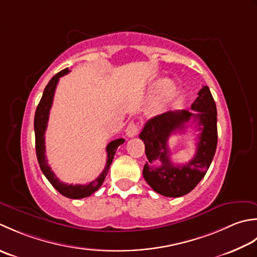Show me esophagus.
<instances>
[{
    "label": "esophagus",
    "instance_id": "obj_1",
    "mask_svg": "<svg viewBox=\"0 0 257 257\" xmlns=\"http://www.w3.org/2000/svg\"><path fill=\"white\" fill-rule=\"evenodd\" d=\"M139 130H140V127L138 124L134 122H131V123H128L126 130H125V133H126L128 138H134V136L138 135Z\"/></svg>",
    "mask_w": 257,
    "mask_h": 257
}]
</instances>
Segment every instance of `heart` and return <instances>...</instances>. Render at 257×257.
<instances>
[{"mask_svg": "<svg viewBox=\"0 0 257 257\" xmlns=\"http://www.w3.org/2000/svg\"><path fill=\"white\" fill-rule=\"evenodd\" d=\"M163 92V95L166 99H172L177 94V87L173 83H170L167 78H159L156 80L150 88V97H154Z\"/></svg>", "mask_w": 257, "mask_h": 257, "instance_id": "obj_1", "label": "heart"}]
</instances>
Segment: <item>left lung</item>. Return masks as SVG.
Here are the masks:
<instances>
[{
  "instance_id": "left-lung-1",
  "label": "left lung",
  "mask_w": 257,
  "mask_h": 257,
  "mask_svg": "<svg viewBox=\"0 0 257 257\" xmlns=\"http://www.w3.org/2000/svg\"><path fill=\"white\" fill-rule=\"evenodd\" d=\"M192 104L195 112L170 111L149 119L140 134L145 144V154L149 162L143 169L148 184L159 194L166 197H180L190 193L205 176L211 165L217 145V112L215 101L208 86H203ZM193 119L200 131L198 136L197 153L188 164L175 166L169 160L167 142L172 134L183 131L186 123ZM159 159L161 167H152Z\"/></svg>"
}]
</instances>
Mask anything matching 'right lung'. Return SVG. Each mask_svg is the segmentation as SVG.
Returning a JSON list of instances; mask_svg holds the SVG:
<instances>
[{
	"mask_svg": "<svg viewBox=\"0 0 257 257\" xmlns=\"http://www.w3.org/2000/svg\"><path fill=\"white\" fill-rule=\"evenodd\" d=\"M69 69H64L63 71L59 72L55 74L53 77L51 78L49 84L45 86L43 95H42L41 101L39 103L38 107H36L35 111V117H34V131H35V150H36V156H38V161L41 167V171L43 172L46 179L49 180L53 187L57 192H60L63 196L69 197V198H74V200H78V198L87 197L92 195L94 192H96L101 185L103 184L104 180L108 173L109 166L112 164V161L114 159L115 152H116L117 148L121 144L124 143L123 139H117L112 141L111 143H108L106 146V153H107V160H106V165L105 169L103 170L101 174L98 175L97 179L94 180L93 182L88 183L86 185H81V184H66V183L61 182L57 179L56 175L51 170V167L48 164V160H46L45 156V131L46 126H48V121H49V115H50V109L52 107V103H53V97H54V92L57 83H59L60 77L64 76L65 74L69 73Z\"/></svg>",
	"mask_w": 257,
	"mask_h": 257,
	"instance_id": "1",
	"label": "right lung"
}]
</instances>
